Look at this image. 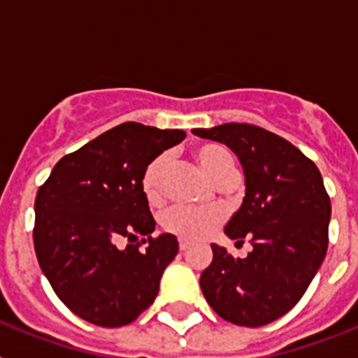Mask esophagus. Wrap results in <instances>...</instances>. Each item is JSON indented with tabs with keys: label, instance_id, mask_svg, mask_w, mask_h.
<instances>
[{
	"label": "esophagus",
	"instance_id": "1",
	"mask_svg": "<svg viewBox=\"0 0 358 358\" xmlns=\"http://www.w3.org/2000/svg\"><path fill=\"white\" fill-rule=\"evenodd\" d=\"M179 249H181L182 252L188 251V249H189V242H188V240H179Z\"/></svg>",
	"mask_w": 358,
	"mask_h": 358
}]
</instances>
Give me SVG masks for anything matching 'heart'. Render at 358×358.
<instances>
[{
    "label": "heart",
    "mask_w": 358,
    "mask_h": 358,
    "mask_svg": "<svg viewBox=\"0 0 358 358\" xmlns=\"http://www.w3.org/2000/svg\"><path fill=\"white\" fill-rule=\"evenodd\" d=\"M195 157L201 166L206 170L208 176L217 185H224L226 181L235 179V157L229 148L224 145L206 143L195 150ZM170 166V154L161 152L143 169L140 177V186L145 199L150 204H156L163 197L164 176ZM224 222V211L218 208H188L172 206L161 215V227L170 235L179 236L181 240H204L213 235L220 224Z\"/></svg>",
    "instance_id": "heart-1"
}]
</instances>
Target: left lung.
<instances>
[{
  "mask_svg": "<svg viewBox=\"0 0 358 358\" xmlns=\"http://www.w3.org/2000/svg\"><path fill=\"white\" fill-rule=\"evenodd\" d=\"M192 132L238 156L248 189L226 235L252 245L240 260L211 243L213 260L201 274L202 294L226 321L264 327L296 306L327 256L331 204L321 172L290 141L255 123Z\"/></svg>",
  "mask_w": 358,
  "mask_h": 358,
  "instance_id": "1",
  "label": "left lung"
}]
</instances>
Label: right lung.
<instances>
[{
	"label": "right lung",
	"mask_w": 358,
	"mask_h": 358,
	"mask_svg": "<svg viewBox=\"0 0 358 358\" xmlns=\"http://www.w3.org/2000/svg\"><path fill=\"white\" fill-rule=\"evenodd\" d=\"M179 129L127 122L66 154L36 195L34 248L57 297L84 321L118 328L154 303L179 243L152 236L156 220L140 186Z\"/></svg>",
	"instance_id": "add662e5"
}]
</instances>
